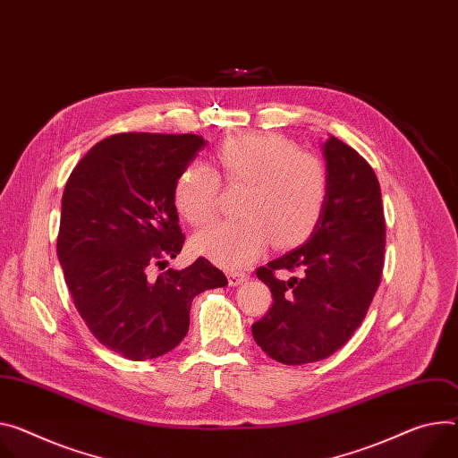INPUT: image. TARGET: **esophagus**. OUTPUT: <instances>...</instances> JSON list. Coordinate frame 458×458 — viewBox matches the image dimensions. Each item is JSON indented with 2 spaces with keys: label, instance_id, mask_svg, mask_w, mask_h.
Segmentation results:
<instances>
[{
  "label": "esophagus",
  "instance_id": "esophagus-1",
  "mask_svg": "<svg viewBox=\"0 0 458 458\" xmlns=\"http://www.w3.org/2000/svg\"><path fill=\"white\" fill-rule=\"evenodd\" d=\"M246 277H248V276H246L244 272H239V270H237V272H230V274H228V281H230V284H232V286L241 284L242 281H246Z\"/></svg>",
  "mask_w": 458,
  "mask_h": 458
}]
</instances>
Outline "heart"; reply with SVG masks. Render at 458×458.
I'll return each mask as SVG.
<instances>
[{"label":"heart","mask_w":458,"mask_h":458,"mask_svg":"<svg viewBox=\"0 0 458 458\" xmlns=\"http://www.w3.org/2000/svg\"><path fill=\"white\" fill-rule=\"evenodd\" d=\"M217 174L190 162L174 186L177 212L195 228L217 214L221 181L244 186L239 219L223 221L195 237V248L223 267L254 259L268 241L290 248L307 241L328 200L325 162L277 133H246L226 139L216 151Z\"/></svg>","instance_id":"1"}]
</instances>
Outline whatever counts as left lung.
<instances>
[{"label": "left lung", "mask_w": 458, "mask_h": 458, "mask_svg": "<svg viewBox=\"0 0 458 458\" xmlns=\"http://www.w3.org/2000/svg\"><path fill=\"white\" fill-rule=\"evenodd\" d=\"M323 155L328 200L319 225L305 244L256 270L274 301L252 335L284 365L319 361L342 349L382 281L386 219L377 174L336 137L325 142ZM279 271L295 276L283 280Z\"/></svg>", "instance_id": "obj_1"}]
</instances>
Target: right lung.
Listing matches in <instances>:
<instances>
[{"instance_id":"obj_1","label":"right lung","mask_w":458,"mask_h":458,"mask_svg":"<svg viewBox=\"0 0 458 458\" xmlns=\"http://www.w3.org/2000/svg\"><path fill=\"white\" fill-rule=\"evenodd\" d=\"M204 144L190 133H116L67 179L56 239L65 284L91 335L128 360L175 349L188 335L193 298L228 284L204 258L165 268L186 239L174 186Z\"/></svg>"}]
</instances>
